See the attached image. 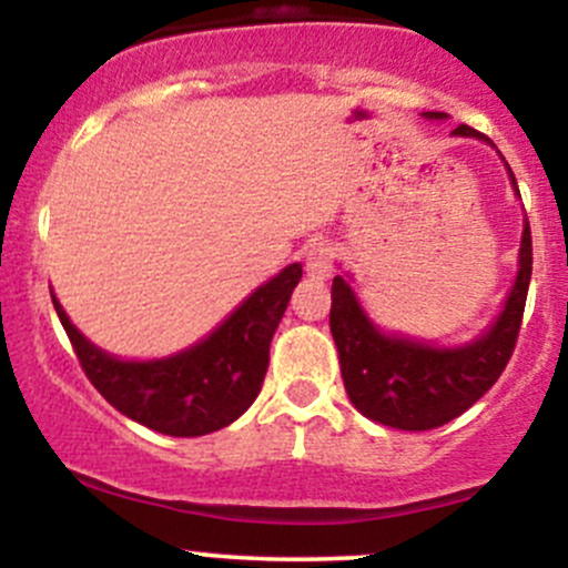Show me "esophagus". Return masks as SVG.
I'll return each mask as SVG.
<instances>
[{
    "mask_svg": "<svg viewBox=\"0 0 568 568\" xmlns=\"http://www.w3.org/2000/svg\"><path fill=\"white\" fill-rule=\"evenodd\" d=\"M304 264H306V275L312 280L331 277V272H334V247L328 243L310 245L304 253Z\"/></svg>",
    "mask_w": 568,
    "mask_h": 568,
    "instance_id": "esophagus-1",
    "label": "esophagus"
}]
</instances>
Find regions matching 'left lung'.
<instances>
[{
  "instance_id": "obj_1",
  "label": "left lung",
  "mask_w": 568,
  "mask_h": 568,
  "mask_svg": "<svg viewBox=\"0 0 568 568\" xmlns=\"http://www.w3.org/2000/svg\"><path fill=\"white\" fill-rule=\"evenodd\" d=\"M425 116L443 120L440 112H425ZM454 135L488 141L470 125H459ZM510 181L515 186L513 171ZM529 280L531 230L526 221L518 253V277L497 321L470 344L435 347L376 328L347 280L336 275L331 285V334L338 349V366L349 400L368 419L410 433L443 427L465 414L478 397L494 387L510 361L524 323Z\"/></svg>"
}]
</instances>
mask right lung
<instances>
[{"label":"right lung","instance_id":"1","mask_svg":"<svg viewBox=\"0 0 568 568\" xmlns=\"http://www.w3.org/2000/svg\"><path fill=\"white\" fill-rule=\"evenodd\" d=\"M298 280L302 264L285 266L211 336L162 361L112 357L71 325L55 296L53 306L90 384L120 414L154 433L197 438L232 425L256 400L270 366L272 336Z\"/></svg>","mask_w":568,"mask_h":568}]
</instances>
